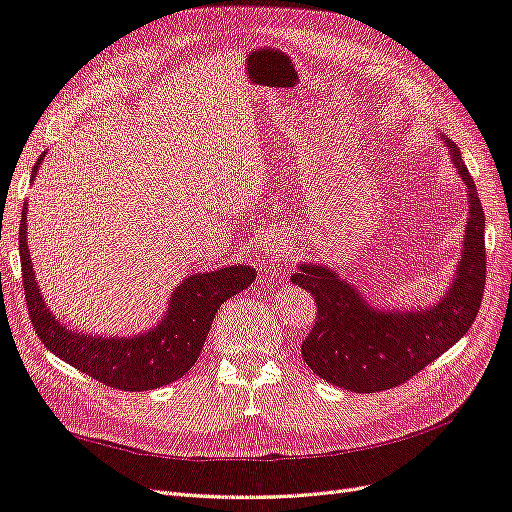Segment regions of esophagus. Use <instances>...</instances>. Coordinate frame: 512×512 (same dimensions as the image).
<instances>
[{"label":"esophagus","mask_w":512,"mask_h":512,"mask_svg":"<svg viewBox=\"0 0 512 512\" xmlns=\"http://www.w3.org/2000/svg\"><path fill=\"white\" fill-rule=\"evenodd\" d=\"M284 237L275 230H265V235L260 237V250L265 260H277L284 254Z\"/></svg>","instance_id":"1"}]
</instances>
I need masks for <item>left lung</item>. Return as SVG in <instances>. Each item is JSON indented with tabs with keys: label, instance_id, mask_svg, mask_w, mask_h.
<instances>
[{
	"label": "left lung",
	"instance_id": "1",
	"mask_svg": "<svg viewBox=\"0 0 512 512\" xmlns=\"http://www.w3.org/2000/svg\"><path fill=\"white\" fill-rule=\"evenodd\" d=\"M451 158L470 192L466 243L455 282L429 309L378 312L348 282L318 265H301L290 280L314 294L316 322L301 344L307 367L354 393L393 389L436 361L474 324L487 280L485 211L459 149Z\"/></svg>",
	"mask_w": 512,
	"mask_h": 512
}]
</instances>
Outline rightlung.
Returning <instances> with one entry per match:
<instances>
[{"label": "right lung", "instance_id": "obj_1", "mask_svg": "<svg viewBox=\"0 0 512 512\" xmlns=\"http://www.w3.org/2000/svg\"><path fill=\"white\" fill-rule=\"evenodd\" d=\"M40 164V160H38ZM38 164L32 175L38 173ZM27 205L21 213L19 252L29 320L40 342L83 374L119 391H151L185 376L196 363L211 322L224 301L254 282L250 267H224L190 275L173 292L166 318L138 337H96L68 331L46 309L27 250Z\"/></svg>", "mask_w": 512, "mask_h": 512}]
</instances>
